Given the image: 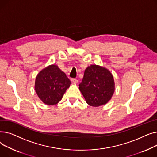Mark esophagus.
Segmentation results:
<instances>
[{
    "label": "esophagus",
    "instance_id": "esophagus-1",
    "mask_svg": "<svg viewBox=\"0 0 157 157\" xmlns=\"http://www.w3.org/2000/svg\"><path fill=\"white\" fill-rule=\"evenodd\" d=\"M71 81L73 83H75V84L78 83V79H75V78H72V79H71Z\"/></svg>",
    "mask_w": 157,
    "mask_h": 157
}]
</instances>
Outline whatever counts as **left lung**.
Instances as JSON below:
<instances>
[{
  "mask_svg": "<svg viewBox=\"0 0 157 157\" xmlns=\"http://www.w3.org/2000/svg\"><path fill=\"white\" fill-rule=\"evenodd\" d=\"M114 80L111 72L104 67L91 65L85 71L79 89L90 106L105 105L114 92Z\"/></svg>",
  "mask_w": 157,
  "mask_h": 157,
  "instance_id": "1",
  "label": "left lung"
}]
</instances>
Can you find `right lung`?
Here are the masks:
<instances>
[{"instance_id": "add662e5", "label": "right lung", "mask_w": 157, "mask_h": 157, "mask_svg": "<svg viewBox=\"0 0 157 157\" xmlns=\"http://www.w3.org/2000/svg\"><path fill=\"white\" fill-rule=\"evenodd\" d=\"M71 85V81L58 65L52 64L41 70L36 78L35 91L40 100L46 105L59 103L66 90Z\"/></svg>"}]
</instances>
